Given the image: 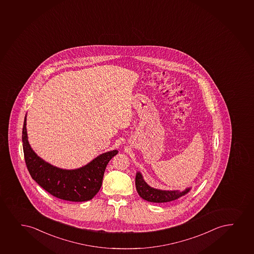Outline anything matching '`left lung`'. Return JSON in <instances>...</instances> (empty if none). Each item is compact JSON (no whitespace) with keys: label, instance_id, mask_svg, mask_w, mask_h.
<instances>
[{"label":"left lung","instance_id":"8db88e82","mask_svg":"<svg viewBox=\"0 0 254 254\" xmlns=\"http://www.w3.org/2000/svg\"><path fill=\"white\" fill-rule=\"evenodd\" d=\"M135 187L141 198L152 202H167L180 198V196L189 192L190 188H187L183 191L180 190H162L154 189L145 182L141 173L137 172L135 175Z\"/></svg>","mask_w":254,"mask_h":254}]
</instances>
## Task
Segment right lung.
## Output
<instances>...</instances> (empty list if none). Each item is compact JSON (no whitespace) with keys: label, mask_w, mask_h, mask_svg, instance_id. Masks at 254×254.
<instances>
[{"label":"right lung","mask_w":254,"mask_h":254,"mask_svg":"<svg viewBox=\"0 0 254 254\" xmlns=\"http://www.w3.org/2000/svg\"><path fill=\"white\" fill-rule=\"evenodd\" d=\"M26 126V115L22 129L23 151L32 179L47 192L60 199L71 202L92 199L100 190L107 164L119 151L113 150L100 154L78 169H61L44 161L32 150L27 139Z\"/></svg>","instance_id":"right-lung-1"}]
</instances>
